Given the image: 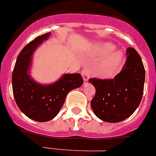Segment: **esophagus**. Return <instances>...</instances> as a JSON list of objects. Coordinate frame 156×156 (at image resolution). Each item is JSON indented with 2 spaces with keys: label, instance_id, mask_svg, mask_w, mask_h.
I'll use <instances>...</instances> for the list:
<instances>
[{
  "label": "esophagus",
  "instance_id": "1",
  "mask_svg": "<svg viewBox=\"0 0 156 156\" xmlns=\"http://www.w3.org/2000/svg\"><path fill=\"white\" fill-rule=\"evenodd\" d=\"M81 74H82L83 79L84 81H87L89 79V76H90V71L87 69H83L81 72Z\"/></svg>",
  "mask_w": 156,
  "mask_h": 156
}]
</instances>
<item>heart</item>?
Returning <instances> with one entry per match:
<instances>
[{"label":"heart","mask_w":156,"mask_h":156,"mask_svg":"<svg viewBox=\"0 0 156 156\" xmlns=\"http://www.w3.org/2000/svg\"><path fill=\"white\" fill-rule=\"evenodd\" d=\"M114 48V46L108 43H99L94 47V53L96 55H105ZM123 54L121 51H114L106 55L96 66V73L101 76H106L115 71L121 63Z\"/></svg>","instance_id":"obj_1"}]
</instances>
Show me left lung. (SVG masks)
<instances>
[{
	"instance_id": "8db88e82",
	"label": "left lung",
	"mask_w": 156,
	"mask_h": 156,
	"mask_svg": "<svg viewBox=\"0 0 156 156\" xmlns=\"http://www.w3.org/2000/svg\"><path fill=\"white\" fill-rule=\"evenodd\" d=\"M126 56L124 66L114 79L89 80L96 90L90 106L96 116L105 122L127 119L142 99L145 70L141 58L133 48L126 49Z\"/></svg>"
}]
</instances>
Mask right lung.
I'll return each mask as SVG.
<instances>
[{
	"label": "right lung",
	"mask_w": 156,
	"mask_h": 156,
	"mask_svg": "<svg viewBox=\"0 0 156 156\" xmlns=\"http://www.w3.org/2000/svg\"><path fill=\"white\" fill-rule=\"evenodd\" d=\"M51 33L36 37L19 53L12 73L13 95L19 109L37 122L54 119L69 91L82 86L83 80L80 73L65 74L52 84L37 83L29 74L31 58L36 48L46 41Z\"/></svg>",
	"instance_id": "add662e5"
}]
</instances>
